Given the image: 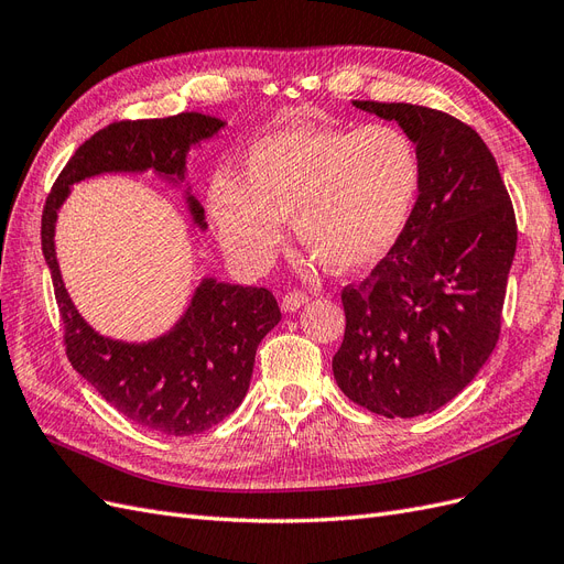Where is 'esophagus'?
Instances as JSON below:
<instances>
[{
  "instance_id": "1",
  "label": "esophagus",
  "mask_w": 564,
  "mask_h": 564,
  "mask_svg": "<svg viewBox=\"0 0 564 564\" xmlns=\"http://www.w3.org/2000/svg\"><path fill=\"white\" fill-rule=\"evenodd\" d=\"M308 301L311 299H308V294H305V292H289V294L282 296V311L284 313H296Z\"/></svg>"
}]
</instances>
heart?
Returning a JSON list of instances; mask_svg holds the SVG:
<instances>
[{"instance_id":"heart-1","label":"heart","mask_w":564,"mask_h":564,"mask_svg":"<svg viewBox=\"0 0 564 564\" xmlns=\"http://www.w3.org/2000/svg\"><path fill=\"white\" fill-rule=\"evenodd\" d=\"M421 178L419 145L398 124L286 127L247 150L245 178H212L209 216L228 253L251 270L272 263L294 216L305 249L352 272L398 245Z\"/></svg>"}]
</instances>
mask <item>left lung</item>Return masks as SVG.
Listing matches in <instances>:
<instances>
[{"mask_svg": "<svg viewBox=\"0 0 564 564\" xmlns=\"http://www.w3.org/2000/svg\"><path fill=\"white\" fill-rule=\"evenodd\" d=\"M352 106L412 135L423 178L398 245L360 286L340 292L346 334L332 369L355 404L412 419L454 400L497 348L516 212L473 127L412 104Z\"/></svg>", "mask_w": 564, "mask_h": 564, "instance_id": "8db88e82", "label": "left lung"}]
</instances>
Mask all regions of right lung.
Returning <instances> with one entry per match:
<instances>
[{
    "mask_svg": "<svg viewBox=\"0 0 564 564\" xmlns=\"http://www.w3.org/2000/svg\"><path fill=\"white\" fill-rule=\"evenodd\" d=\"M226 122L202 112L162 119H124L84 141L46 197L42 251L54 280L65 327L67 360L100 398L143 429L164 435H195L214 429L242 404L256 348L282 319L280 305L263 286L204 278L183 317L164 336L127 344L94 332L67 296L56 261V218L70 185L98 174L152 172L172 183L185 181L187 150L216 135ZM193 224L202 230L204 209L185 191Z\"/></svg>",
    "mask_w": 564,
    "mask_h": 564,
    "instance_id": "obj_1",
    "label": "right lung"
}]
</instances>
